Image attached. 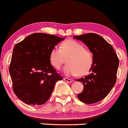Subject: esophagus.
Wrapping results in <instances>:
<instances>
[{"mask_svg":"<svg viewBox=\"0 0 128 128\" xmlns=\"http://www.w3.org/2000/svg\"><path fill=\"white\" fill-rule=\"evenodd\" d=\"M64 80H66V81L68 82H73V80H72V79L67 78H64Z\"/></svg>","mask_w":128,"mask_h":128,"instance_id":"1","label":"esophagus"}]
</instances>
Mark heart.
Listing matches in <instances>:
<instances>
[{"label":"heart","mask_w":128,"mask_h":128,"mask_svg":"<svg viewBox=\"0 0 128 128\" xmlns=\"http://www.w3.org/2000/svg\"><path fill=\"white\" fill-rule=\"evenodd\" d=\"M68 65L64 69L67 76L85 74L92 68L93 56L90 51L86 49L82 44L73 40H67L60 45V48L55 46L51 49L49 60L56 69L61 68L64 58L68 57Z\"/></svg>","instance_id":"obj_1"}]
</instances>
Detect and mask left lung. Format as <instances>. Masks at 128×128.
I'll return each instance as SVG.
<instances>
[{
  "mask_svg": "<svg viewBox=\"0 0 128 128\" xmlns=\"http://www.w3.org/2000/svg\"><path fill=\"white\" fill-rule=\"evenodd\" d=\"M73 38L82 41L93 56L90 74L76 80L84 84L83 91L78 98L85 104L98 102L110 93L115 85L119 60L112 46L99 35L88 33Z\"/></svg>",
  "mask_w": 128,
  "mask_h": 128,
  "instance_id": "1",
  "label": "left lung"
}]
</instances>
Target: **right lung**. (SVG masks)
Returning a JSON list of instances; mask_svg holds the SVG:
<instances>
[{"instance_id":"right-lung-1","label":"right lung","mask_w":128,"mask_h":128,"mask_svg":"<svg viewBox=\"0 0 128 128\" xmlns=\"http://www.w3.org/2000/svg\"><path fill=\"white\" fill-rule=\"evenodd\" d=\"M65 39L34 33L16 44L9 71L14 93L28 105H42L49 99L56 82L62 76L49 60L50 52Z\"/></svg>"}]
</instances>
